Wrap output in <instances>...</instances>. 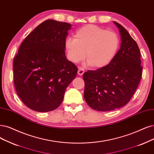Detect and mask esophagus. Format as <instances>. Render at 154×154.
<instances>
[{"label":"esophagus","mask_w":154,"mask_h":154,"mask_svg":"<svg viewBox=\"0 0 154 154\" xmlns=\"http://www.w3.org/2000/svg\"><path fill=\"white\" fill-rule=\"evenodd\" d=\"M85 70L82 67H79V69H78V74L79 75H82V74L84 73Z\"/></svg>","instance_id":"1"}]
</instances>
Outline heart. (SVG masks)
Returning <instances> with one entry per match:
<instances>
[{"instance_id":"b5f03b06","label":"heart","mask_w":154,"mask_h":154,"mask_svg":"<svg viewBox=\"0 0 154 154\" xmlns=\"http://www.w3.org/2000/svg\"><path fill=\"white\" fill-rule=\"evenodd\" d=\"M119 35L100 26L88 25L78 30L74 38H68L65 43L68 58L73 63L81 61L85 56L89 63L101 68L115 58L120 48Z\"/></svg>"}]
</instances>
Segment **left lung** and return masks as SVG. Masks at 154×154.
<instances>
[{
  "label": "left lung",
  "instance_id": "1",
  "mask_svg": "<svg viewBox=\"0 0 154 154\" xmlns=\"http://www.w3.org/2000/svg\"><path fill=\"white\" fill-rule=\"evenodd\" d=\"M121 48L109 65L83 74L84 96L87 104L98 111H110L126 105L137 89L142 75L141 54L136 42L118 23Z\"/></svg>",
  "mask_w": 154,
  "mask_h": 154
}]
</instances>
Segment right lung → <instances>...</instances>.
I'll return each instance as SVG.
<instances>
[{"mask_svg": "<svg viewBox=\"0 0 154 154\" xmlns=\"http://www.w3.org/2000/svg\"><path fill=\"white\" fill-rule=\"evenodd\" d=\"M71 25L53 20L37 26L22 42L13 61L17 94L29 109L40 112L58 108L77 67L65 56Z\"/></svg>", "mask_w": 154, "mask_h": 154, "instance_id": "obj_1", "label": "right lung"}]
</instances>
